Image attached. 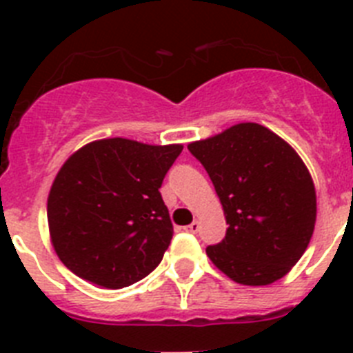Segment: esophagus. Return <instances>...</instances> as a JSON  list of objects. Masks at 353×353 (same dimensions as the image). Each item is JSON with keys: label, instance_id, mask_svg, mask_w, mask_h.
<instances>
[{"label": "esophagus", "instance_id": "1", "mask_svg": "<svg viewBox=\"0 0 353 353\" xmlns=\"http://www.w3.org/2000/svg\"><path fill=\"white\" fill-rule=\"evenodd\" d=\"M185 230L189 233H198L199 232V223H198V221H194V223H191L189 226H185Z\"/></svg>", "mask_w": 353, "mask_h": 353}]
</instances>
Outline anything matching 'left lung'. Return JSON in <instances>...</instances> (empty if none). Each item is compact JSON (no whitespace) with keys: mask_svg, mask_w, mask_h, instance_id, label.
<instances>
[{"mask_svg":"<svg viewBox=\"0 0 353 353\" xmlns=\"http://www.w3.org/2000/svg\"><path fill=\"white\" fill-rule=\"evenodd\" d=\"M226 215V236L208 245L212 263L240 285L281 279L301 260L316 221V192L297 152L258 123H239L191 143Z\"/></svg>","mask_w":353,"mask_h":353,"instance_id":"8db88e82","label":"left lung"}]
</instances>
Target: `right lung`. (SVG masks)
Instances as JSON below:
<instances>
[{"label":"right lung","mask_w":353,"mask_h":353,"mask_svg":"<svg viewBox=\"0 0 353 353\" xmlns=\"http://www.w3.org/2000/svg\"><path fill=\"white\" fill-rule=\"evenodd\" d=\"M182 145L93 141L63 164L48 199L52 245L68 270L102 288L138 283L173 239L161 185Z\"/></svg>","instance_id":"add662e5"}]
</instances>
